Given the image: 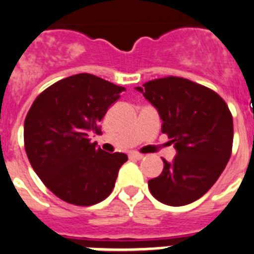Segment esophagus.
Returning a JSON list of instances; mask_svg holds the SVG:
<instances>
[{"instance_id":"obj_1","label":"esophagus","mask_w":254,"mask_h":254,"mask_svg":"<svg viewBox=\"0 0 254 254\" xmlns=\"http://www.w3.org/2000/svg\"><path fill=\"white\" fill-rule=\"evenodd\" d=\"M128 157L131 158V160H142V154H140V153H136V152H131L128 154Z\"/></svg>"}]
</instances>
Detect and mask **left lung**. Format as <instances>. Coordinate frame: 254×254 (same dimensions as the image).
I'll return each mask as SVG.
<instances>
[{
	"label": "left lung",
	"mask_w": 254,
	"mask_h": 254,
	"mask_svg": "<svg viewBox=\"0 0 254 254\" xmlns=\"http://www.w3.org/2000/svg\"><path fill=\"white\" fill-rule=\"evenodd\" d=\"M160 113L162 132L178 154L163 160L160 177L148 182L162 204L183 206L213 187L232 152L234 122L225 100L210 88L179 76L146 81L136 88Z\"/></svg>",
	"instance_id": "left-lung-1"
}]
</instances>
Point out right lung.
Segmentation results:
<instances>
[{"instance_id": "right-lung-1", "label": "right lung", "mask_w": 254, "mask_h": 254, "mask_svg": "<svg viewBox=\"0 0 254 254\" xmlns=\"http://www.w3.org/2000/svg\"><path fill=\"white\" fill-rule=\"evenodd\" d=\"M125 87L92 74H76L48 87L24 121L29 163L61 200L89 206L112 193L125 153H106L91 142L98 123Z\"/></svg>"}]
</instances>
